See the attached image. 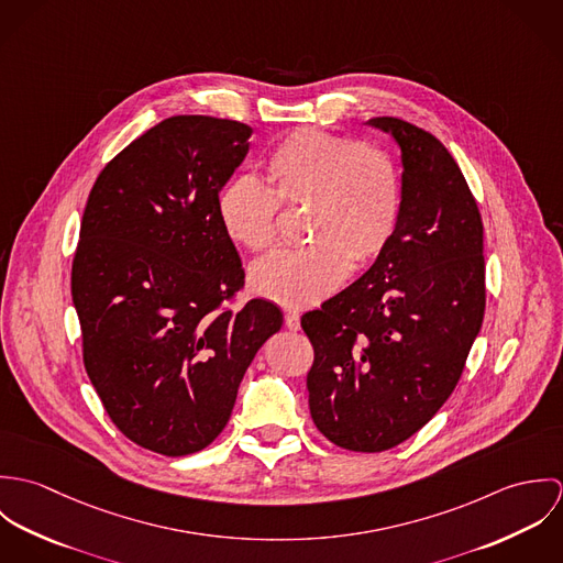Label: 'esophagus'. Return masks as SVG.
I'll list each match as a JSON object with an SVG mask.
<instances>
[{"label":"esophagus","instance_id":"obj_1","mask_svg":"<svg viewBox=\"0 0 563 563\" xmlns=\"http://www.w3.org/2000/svg\"><path fill=\"white\" fill-rule=\"evenodd\" d=\"M284 319H286V327H288V329H292V331H299V329H301V317H299L297 310H288V312L284 314Z\"/></svg>","mask_w":563,"mask_h":563}]
</instances>
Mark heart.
<instances>
[{
	"label": "heart",
	"instance_id": "1",
	"mask_svg": "<svg viewBox=\"0 0 563 563\" xmlns=\"http://www.w3.org/2000/svg\"><path fill=\"white\" fill-rule=\"evenodd\" d=\"M308 206L303 249H277L249 271L255 295L286 308L314 306L349 275L351 262L375 260L401 219L399 164L379 145L314 128L279 141L264 162V184L230 179L217 199L223 232L251 251L275 241L277 208Z\"/></svg>",
	"mask_w": 563,
	"mask_h": 563
}]
</instances>
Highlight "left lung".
Masks as SVG:
<instances>
[{"label": "left lung", "mask_w": 563, "mask_h": 563, "mask_svg": "<svg viewBox=\"0 0 563 563\" xmlns=\"http://www.w3.org/2000/svg\"><path fill=\"white\" fill-rule=\"evenodd\" d=\"M401 150L399 228L375 264L308 312L310 413L333 444L379 453L422 429L455 390L485 310L483 225L449 150L375 117Z\"/></svg>", "instance_id": "left-lung-1"}]
</instances>
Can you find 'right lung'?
<instances>
[{
    "instance_id": "obj_1",
    "label": "right lung",
    "mask_w": 563,
    "mask_h": 563,
    "mask_svg": "<svg viewBox=\"0 0 563 563\" xmlns=\"http://www.w3.org/2000/svg\"><path fill=\"white\" fill-rule=\"evenodd\" d=\"M253 130L201 114L164 119L99 173L81 217L71 295L84 366L119 431L179 457L228 424L242 377L282 329L244 284L217 199Z\"/></svg>"
}]
</instances>
